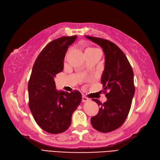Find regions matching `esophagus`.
I'll return each instance as SVG.
<instances>
[{
  "label": "esophagus",
  "instance_id": "34e87169",
  "mask_svg": "<svg viewBox=\"0 0 160 160\" xmlns=\"http://www.w3.org/2000/svg\"><path fill=\"white\" fill-rule=\"evenodd\" d=\"M89 100V98L88 97L85 96H82V102H87V101Z\"/></svg>",
  "mask_w": 160,
  "mask_h": 160
}]
</instances>
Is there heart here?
Segmentation results:
<instances>
[{"instance_id": "b5f03b06", "label": "heart", "mask_w": 160, "mask_h": 160, "mask_svg": "<svg viewBox=\"0 0 160 160\" xmlns=\"http://www.w3.org/2000/svg\"><path fill=\"white\" fill-rule=\"evenodd\" d=\"M99 50L97 48H89L85 49V52H94V51H98Z\"/></svg>"}]
</instances>
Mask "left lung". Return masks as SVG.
<instances>
[{"instance_id":"obj_1","label":"left lung","mask_w":160,"mask_h":160,"mask_svg":"<svg viewBox=\"0 0 160 160\" xmlns=\"http://www.w3.org/2000/svg\"><path fill=\"white\" fill-rule=\"evenodd\" d=\"M85 37L99 45L105 54L101 83L107 100L102 103L92 99L101 107L90 121L94 129L107 133L122 126L129 114L135 92L133 70L126 56L113 42L101 38Z\"/></svg>"}]
</instances>
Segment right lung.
<instances>
[{
  "mask_svg": "<svg viewBox=\"0 0 160 160\" xmlns=\"http://www.w3.org/2000/svg\"><path fill=\"white\" fill-rule=\"evenodd\" d=\"M77 36L62 37L49 42L35 60L28 81V105L38 126L50 134L68 129L73 112L82 96L78 90L58 92L54 77L64 69L66 52Z\"/></svg>",
  "mask_w": 160,
  "mask_h": 160,
  "instance_id": "add662e5",
  "label": "right lung"
}]
</instances>
